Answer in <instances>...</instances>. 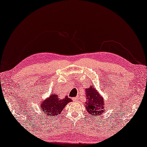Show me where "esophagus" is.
Wrapping results in <instances>:
<instances>
[{"label": "esophagus", "mask_w": 147, "mask_h": 147, "mask_svg": "<svg viewBox=\"0 0 147 147\" xmlns=\"http://www.w3.org/2000/svg\"><path fill=\"white\" fill-rule=\"evenodd\" d=\"M78 97H75V98H73V100H74V102H77L78 101Z\"/></svg>", "instance_id": "esophagus-1"}]
</instances>
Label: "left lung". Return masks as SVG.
I'll use <instances>...</instances> for the list:
<instances>
[{
	"mask_svg": "<svg viewBox=\"0 0 147 147\" xmlns=\"http://www.w3.org/2000/svg\"><path fill=\"white\" fill-rule=\"evenodd\" d=\"M86 109L90 115H100L104 111L105 105L103 98L100 95L98 92L94 88H86Z\"/></svg>",
	"mask_w": 147,
	"mask_h": 147,
	"instance_id": "obj_1",
	"label": "left lung"
}]
</instances>
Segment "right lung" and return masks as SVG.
I'll use <instances>...</instances> for the list:
<instances>
[{
  "label": "right lung",
  "mask_w": 147,
  "mask_h": 147,
  "mask_svg": "<svg viewBox=\"0 0 147 147\" xmlns=\"http://www.w3.org/2000/svg\"><path fill=\"white\" fill-rule=\"evenodd\" d=\"M71 101V99L67 96L61 99L57 94H51L49 98L41 102V110L45 116L55 118L61 114L65 105Z\"/></svg>",
  "instance_id": "right-lung-1"
}]
</instances>
